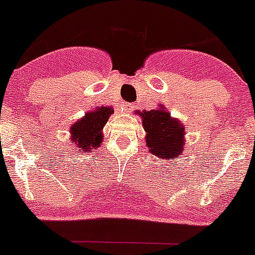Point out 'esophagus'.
Returning a JSON list of instances; mask_svg holds the SVG:
<instances>
[{
	"instance_id": "obj_1",
	"label": "esophagus",
	"mask_w": 255,
	"mask_h": 255,
	"mask_svg": "<svg viewBox=\"0 0 255 255\" xmlns=\"http://www.w3.org/2000/svg\"><path fill=\"white\" fill-rule=\"evenodd\" d=\"M130 108H132L131 104H128V103H123L120 106L121 111H128V110H130Z\"/></svg>"
}]
</instances>
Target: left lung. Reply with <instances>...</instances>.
Masks as SVG:
<instances>
[{
  "label": "left lung",
  "mask_w": 255,
  "mask_h": 255,
  "mask_svg": "<svg viewBox=\"0 0 255 255\" xmlns=\"http://www.w3.org/2000/svg\"><path fill=\"white\" fill-rule=\"evenodd\" d=\"M141 116L142 126L146 132V146L149 152L159 159L173 160L181 155L185 145L184 125L164 108L150 111H136Z\"/></svg>",
  "instance_id": "8db88e82"
}]
</instances>
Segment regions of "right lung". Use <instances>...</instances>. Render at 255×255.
I'll return each mask as SVG.
<instances>
[{"label":"right lung","mask_w":255,"mask_h":255,"mask_svg":"<svg viewBox=\"0 0 255 255\" xmlns=\"http://www.w3.org/2000/svg\"><path fill=\"white\" fill-rule=\"evenodd\" d=\"M114 113L110 106H101L85 114L72 124L70 134L71 142L79 152H90L100 147L103 142V129Z\"/></svg>","instance_id":"right-lung-1"}]
</instances>
